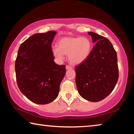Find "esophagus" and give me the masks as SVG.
<instances>
[{"instance_id": "esophagus-1", "label": "esophagus", "mask_w": 134, "mask_h": 134, "mask_svg": "<svg viewBox=\"0 0 134 134\" xmlns=\"http://www.w3.org/2000/svg\"><path fill=\"white\" fill-rule=\"evenodd\" d=\"M65 69H66V70H70V69H72V68L71 67L69 66V65H66V67H65Z\"/></svg>"}]
</instances>
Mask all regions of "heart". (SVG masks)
<instances>
[{
    "instance_id": "1",
    "label": "heart",
    "mask_w": 134,
    "mask_h": 134,
    "mask_svg": "<svg viewBox=\"0 0 134 134\" xmlns=\"http://www.w3.org/2000/svg\"><path fill=\"white\" fill-rule=\"evenodd\" d=\"M58 48L54 47L52 51L54 57L59 61L64 58V55H69L71 64L78 65L83 63L90 56L91 42L87 37H65L59 40Z\"/></svg>"
}]
</instances>
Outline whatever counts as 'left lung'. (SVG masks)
I'll return each instance as SVG.
<instances>
[{
  "mask_svg": "<svg viewBox=\"0 0 134 134\" xmlns=\"http://www.w3.org/2000/svg\"><path fill=\"white\" fill-rule=\"evenodd\" d=\"M88 34L95 44L88 58L76 67V84L83 98L98 102L107 97L116 86L118 57L109 39L94 32Z\"/></svg>",
  "mask_w": 134,
  "mask_h": 134,
  "instance_id": "8db88e82",
  "label": "left lung"
}]
</instances>
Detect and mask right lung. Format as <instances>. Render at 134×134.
<instances>
[{
    "mask_svg": "<svg viewBox=\"0 0 134 134\" xmlns=\"http://www.w3.org/2000/svg\"><path fill=\"white\" fill-rule=\"evenodd\" d=\"M56 31L36 33L21 44L15 69L22 94L38 104L51 103L58 97L65 66L54 62L51 43Z\"/></svg>",
    "mask_w": 134,
    "mask_h": 134,
    "instance_id": "right-lung-1",
    "label": "right lung"
}]
</instances>
